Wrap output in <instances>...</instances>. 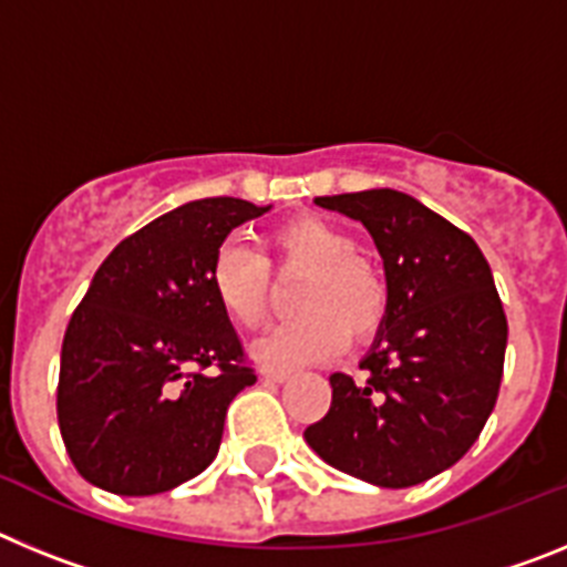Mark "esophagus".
I'll return each mask as SVG.
<instances>
[{
	"instance_id": "obj_1",
	"label": "esophagus",
	"mask_w": 567,
	"mask_h": 567,
	"mask_svg": "<svg viewBox=\"0 0 567 567\" xmlns=\"http://www.w3.org/2000/svg\"><path fill=\"white\" fill-rule=\"evenodd\" d=\"M260 380H267V383H284V380H289V372L287 369H269V365H264V369H260Z\"/></svg>"
}]
</instances>
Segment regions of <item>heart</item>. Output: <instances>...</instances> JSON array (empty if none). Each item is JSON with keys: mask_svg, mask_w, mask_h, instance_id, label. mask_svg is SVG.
Segmentation results:
<instances>
[{"mask_svg": "<svg viewBox=\"0 0 567 567\" xmlns=\"http://www.w3.org/2000/svg\"><path fill=\"white\" fill-rule=\"evenodd\" d=\"M267 255L224 240L209 264L215 307L238 329H255L267 315L269 264L275 272H303L295 320L278 323L255 343V358L278 369L329 360L349 334L372 338L389 312V284L358 252V240L320 215H295L267 235Z\"/></svg>", "mask_w": 567, "mask_h": 567, "instance_id": "heart-1", "label": "heart"}]
</instances>
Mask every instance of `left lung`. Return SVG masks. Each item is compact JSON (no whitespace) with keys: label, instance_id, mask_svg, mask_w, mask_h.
I'll list each match as a JSON object with an SVG mask.
<instances>
[{"label":"left lung","instance_id":"8db88e82","mask_svg":"<svg viewBox=\"0 0 567 567\" xmlns=\"http://www.w3.org/2000/svg\"><path fill=\"white\" fill-rule=\"evenodd\" d=\"M315 204L372 233L389 312L363 378L334 372L327 417L303 437L343 474L409 488L452 468L483 432L503 380V300L474 238L412 195L365 189Z\"/></svg>","mask_w":567,"mask_h":567}]
</instances>
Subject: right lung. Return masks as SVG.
Wrapping results in <instances>:
<instances>
[{"instance_id":"add662e5","label":"right lung","mask_w":567,"mask_h":567,"mask_svg":"<svg viewBox=\"0 0 567 567\" xmlns=\"http://www.w3.org/2000/svg\"><path fill=\"white\" fill-rule=\"evenodd\" d=\"M269 207L202 198L164 213L104 258L68 323L56 412L87 483L150 497L202 474L224 417L255 383L209 264L224 238Z\"/></svg>"}]
</instances>
